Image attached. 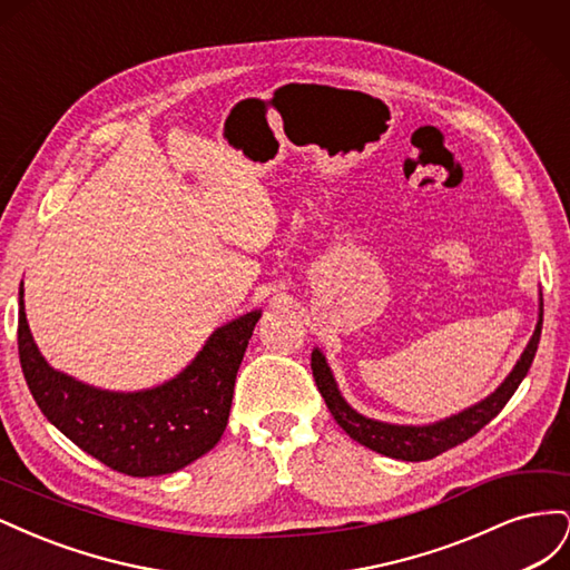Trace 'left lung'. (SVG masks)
<instances>
[{
    "mask_svg": "<svg viewBox=\"0 0 570 570\" xmlns=\"http://www.w3.org/2000/svg\"><path fill=\"white\" fill-rule=\"evenodd\" d=\"M540 333H542V299H540V314H538V325H534V333L525 344L521 358L515 361V366L504 377V383L499 385L492 394H488L485 400H480L478 404L454 413V416H446L442 421L425 423V425H400V423L375 421L352 409L347 400L342 396L335 383V375L325 361V354L318 347H314L312 352V371H314L318 392L325 400L327 409H331L333 419L352 440L390 459L428 461L473 438L480 428H485L497 413L504 409V404L511 400V394L519 390L523 377L530 371L534 352H538V344H540Z\"/></svg>",
    "mask_w": 570,
    "mask_h": 570,
    "instance_id": "1",
    "label": "left lung"
}]
</instances>
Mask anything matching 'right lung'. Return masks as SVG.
Returning <instances> with one entry per match:
<instances>
[{
  "label": "right lung",
  "instance_id": "1",
  "mask_svg": "<svg viewBox=\"0 0 570 570\" xmlns=\"http://www.w3.org/2000/svg\"><path fill=\"white\" fill-rule=\"evenodd\" d=\"M262 308L216 327L197 356L170 381L114 392L76 381L47 364L26 318L19 287V356L32 400L82 452L132 478L185 469L218 444L228 425L235 375Z\"/></svg>",
  "mask_w": 570,
  "mask_h": 570
}]
</instances>
